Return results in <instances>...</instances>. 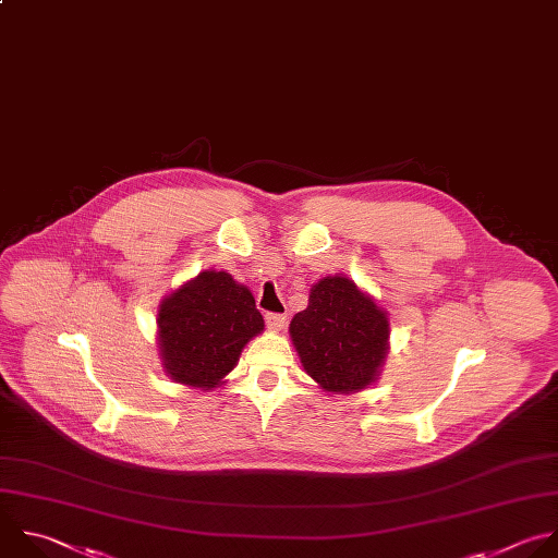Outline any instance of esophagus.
Returning <instances> with one entry per match:
<instances>
[{
	"label": "esophagus",
	"mask_w": 558,
	"mask_h": 558,
	"mask_svg": "<svg viewBox=\"0 0 558 558\" xmlns=\"http://www.w3.org/2000/svg\"><path fill=\"white\" fill-rule=\"evenodd\" d=\"M265 322H267V326H269L271 330H280V328H284L287 317H284L282 313H267V315H265Z\"/></svg>",
	"instance_id": "1"
}]
</instances>
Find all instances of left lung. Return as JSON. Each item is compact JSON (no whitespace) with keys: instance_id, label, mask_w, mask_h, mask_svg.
Masks as SVG:
<instances>
[{"instance_id":"8db88e82","label":"left lung","mask_w":558,"mask_h":558,"mask_svg":"<svg viewBox=\"0 0 558 558\" xmlns=\"http://www.w3.org/2000/svg\"><path fill=\"white\" fill-rule=\"evenodd\" d=\"M304 373L328 395L373 386L390 350V317L377 300L343 274L311 287L308 306L289 324Z\"/></svg>"}]
</instances>
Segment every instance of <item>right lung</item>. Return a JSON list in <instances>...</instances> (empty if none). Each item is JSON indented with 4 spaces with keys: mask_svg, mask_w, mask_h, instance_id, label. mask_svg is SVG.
<instances>
[{
    "mask_svg": "<svg viewBox=\"0 0 558 558\" xmlns=\"http://www.w3.org/2000/svg\"><path fill=\"white\" fill-rule=\"evenodd\" d=\"M263 330L252 291L228 271L206 269L157 306V348L166 377L202 392L226 384L243 348Z\"/></svg>",
    "mask_w": 558,
    "mask_h": 558,
    "instance_id": "1",
    "label": "right lung"
}]
</instances>
